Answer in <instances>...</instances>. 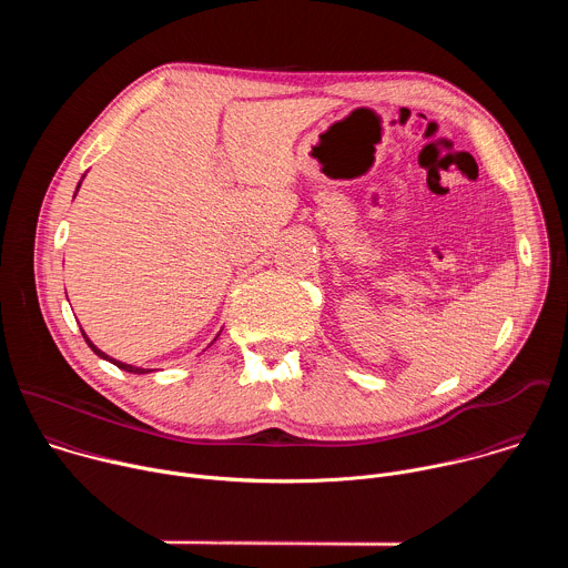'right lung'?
Listing matches in <instances>:
<instances>
[{"label":"right lung","mask_w":568,"mask_h":568,"mask_svg":"<svg viewBox=\"0 0 568 568\" xmlns=\"http://www.w3.org/2000/svg\"><path fill=\"white\" fill-rule=\"evenodd\" d=\"M80 333H83V331H80ZM83 337H85V342H88V346H90V348H92V351H94V353H97V355H99V357H103V359H108V362H112V364H114V366H119V368H121V371H128V373H148V371H145V368H134V366H130V364H123V362H116V359H112V357H108V355H105V353H103V351H99V348H97V346H94V344H92V342H90V339H88V335H85V333H83Z\"/></svg>","instance_id":"add662e5"}]
</instances>
